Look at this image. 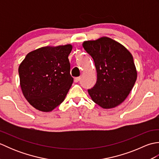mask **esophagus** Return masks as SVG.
Returning a JSON list of instances; mask_svg holds the SVG:
<instances>
[{
    "instance_id": "34e87169",
    "label": "esophagus",
    "mask_w": 159,
    "mask_h": 159,
    "mask_svg": "<svg viewBox=\"0 0 159 159\" xmlns=\"http://www.w3.org/2000/svg\"><path fill=\"white\" fill-rule=\"evenodd\" d=\"M80 77H76V78H74V82L75 83H78L80 80Z\"/></svg>"
}]
</instances>
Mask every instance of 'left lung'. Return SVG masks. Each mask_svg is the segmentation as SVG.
I'll use <instances>...</instances> for the list:
<instances>
[{
	"label": "left lung",
	"instance_id": "1",
	"mask_svg": "<svg viewBox=\"0 0 159 159\" xmlns=\"http://www.w3.org/2000/svg\"><path fill=\"white\" fill-rule=\"evenodd\" d=\"M93 59L97 81L88 93L103 109L122 103L136 82L137 72L131 53L121 43L107 37L83 43Z\"/></svg>",
	"mask_w": 159,
	"mask_h": 159
}]
</instances>
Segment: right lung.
Listing matches in <instances>:
<instances>
[{"mask_svg": "<svg viewBox=\"0 0 159 159\" xmlns=\"http://www.w3.org/2000/svg\"><path fill=\"white\" fill-rule=\"evenodd\" d=\"M72 46H45L30 52L18 68L20 84L29 104L50 112L61 103L73 83L68 56Z\"/></svg>", "mask_w": 159, "mask_h": 159, "instance_id": "add662e5", "label": "right lung"}]
</instances>
